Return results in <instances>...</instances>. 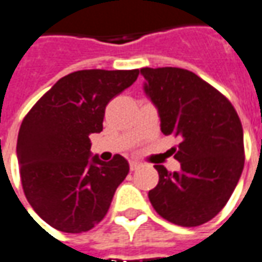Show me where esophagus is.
Masks as SVG:
<instances>
[{"instance_id": "34e87169", "label": "esophagus", "mask_w": 262, "mask_h": 262, "mask_svg": "<svg viewBox=\"0 0 262 262\" xmlns=\"http://www.w3.org/2000/svg\"><path fill=\"white\" fill-rule=\"evenodd\" d=\"M140 167H141V162L129 161V168H131V171H135V169H138Z\"/></svg>"}]
</instances>
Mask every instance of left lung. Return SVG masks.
<instances>
[{
  "mask_svg": "<svg viewBox=\"0 0 262 262\" xmlns=\"http://www.w3.org/2000/svg\"><path fill=\"white\" fill-rule=\"evenodd\" d=\"M165 135L180 138V171L154 165L160 181L148 192L154 210L181 227L210 221L224 208L244 168V134L235 108L188 70L141 68Z\"/></svg>",
  "mask_w": 262,
  "mask_h": 262,
  "instance_id": "obj_1",
  "label": "left lung"
}]
</instances>
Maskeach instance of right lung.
I'll list each match as a JSON object with an SVG mask.
<instances>
[{
	"label": "right lung",
	"mask_w": 262,
	"mask_h": 262,
	"mask_svg": "<svg viewBox=\"0 0 262 262\" xmlns=\"http://www.w3.org/2000/svg\"><path fill=\"white\" fill-rule=\"evenodd\" d=\"M140 70H82L58 79L23 120L17 157L24 194L55 230L78 234L105 217L129 171L114 155L91 157L90 135L102 131L105 107L133 85Z\"/></svg>",
	"instance_id": "right-lung-1"
}]
</instances>
